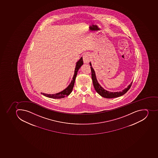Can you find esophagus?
<instances>
[{
    "instance_id": "34e87169",
    "label": "esophagus",
    "mask_w": 158,
    "mask_h": 158,
    "mask_svg": "<svg viewBox=\"0 0 158 158\" xmlns=\"http://www.w3.org/2000/svg\"><path fill=\"white\" fill-rule=\"evenodd\" d=\"M83 60L84 63H89L90 60V55L89 54L86 53L83 56Z\"/></svg>"
}]
</instances>
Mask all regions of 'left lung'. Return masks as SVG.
Returning a JSON list of instances; mask_svg holds the SVG:
<instances>
[{
  "mask_svg": "<svg viewBox=\"0 0 158 158\" xmlns=\"http://www.w3.org/2000/svg\"><path fill=\"white\" fill-rule=\"evenodd\" d=\"M90 65L91 66L90 68L92 72V79L93 83L94 85V88L95 89L96 91L98 93V94L104 98H114L119 97L125 94L128 90H129L131 86L132 85V83H131L130 85H128V87L123 90L122 91L119 92H110L107 90L104 89L102 86H101L98 83L97 79L96 76L95 72L94 71V69L92 67L91 63L90 62Z\"/></svg>",
  "mask_w": 158,
  "mask_h": 158,
  "instance_id": "1",
  "label": "left lung"
}]
</instances>
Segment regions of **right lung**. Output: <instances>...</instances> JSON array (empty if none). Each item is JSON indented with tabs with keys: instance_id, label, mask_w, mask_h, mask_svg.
I'll list each match as a JSON object with an SVG mask.
<instances>
[{
	"instance_id": "right-lung-1",
	"label": "right lung",
	"mask_w": 158,
	"mask_h": 158,
	"mask_svg": "<svg viewBox=\"0 0 158 158\" xmlns=\"http://www.w3.org/2000/svg\"><path fill=\"white\" fill-rule=\"evenodd\" d=\"M83 64V58H80V59L76 63L75 68L74 74L73 75L72 78V81L68 85L67 87L65 89L63 90L60 92L57 93L56 94H45L44 93H41V94L45 96L48 97V98H53V99H61L65 97L66 96L69 95L72 92L73 90V87L74 85L76 77L77 76V72L78 71L79 69L80 68L81 66Z\"/></svg>"
}]
</instances>
